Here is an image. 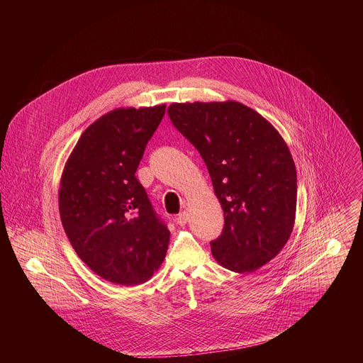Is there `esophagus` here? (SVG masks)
Listing matches in <instances>:
<instances>
[{
	"label": "esophagus",
	"mask_w": 363,
	"mask_h": 363,
	"mask_svg": "<svg viewBox=\"0 0 363 363\" xmlns=\"http://www.w3.org/2000/svg\"><path fill=\"white\" fill-rule=\"evenodd\" d=\"M186 223H188V214L184 211V213H181V214L177 217V224H179L181 227H184Z\"/></svg>",
	"instance_id": "obj_1"
}]
</instances>
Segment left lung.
I'll use <instances>...</instances> for the list:
<instances>
[{"label": "left lung", "mask_w": 363, "mask_h": 363, "mask_svg": "<svg viewBox=\"0 0 363 363\" xmlns=\"http://www.w3.org/2000/svg\"><path fill=\"white\" fill-rule=\"evenodd\" d=\"M174 126L198 149L224 211L216 260L252 273L276 257L293 231L297 175L291 153L260 113L238 101L172 103Z\"/></svg>", "instance_id": "8db88e82"}]
</instances>
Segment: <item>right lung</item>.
<instances>
[{"label": "right lung", "instance_id": "right-lung-1", "mask_svg": "<svg viewBox=\"0 0 363 363\" xmlns=\"http://www.w3.org/2000/svg\"><path fill=\"white\" fill-rule=\"evenodd\" d=\"M165 109L103 115L82 133L62 175L59 210L67 238L90 270L116 284L145 283L167 255L169 230L135 177Z\"/></svg>", "mask_w": 363, "mask_h": 363}]
</instances>
